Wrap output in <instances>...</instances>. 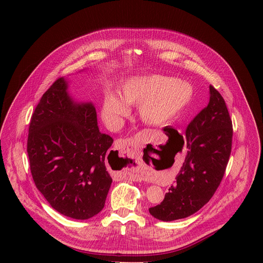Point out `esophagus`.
I'll list each match as a JSON object with an SVG mask.
<instances>
[{
  "instance_id": "34e87169",
  "label": "esophagus",
  "mask_w": 263,
  "mask_h": 263,
  "mask_svg": "<svg viewBox=\"0 0 263 263\" xmlns=\"http://www.w3.org/2000/svg\"><path fill=\"white\" fill-rule=\"evenodd\" d=\"M116 144L119 145L120 148L127 149V151H128V149L132 148L133 141H131V140H121L120 142H116ZM125 179H127L129 181H142V180H144V177L141 174L132 171V172H128L125 175Z\"/></svg>"
}]
</instances>
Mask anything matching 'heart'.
I'll use <instances>...</instances> for the list:
<instances>
[{
  "mask_svg": "<svg viewBox=\"0 0 263 263\" xmlns=\"http://www.w3.org/2000/svg\"><path fill=\"white\" fill-rule=\"evenodd\" d=\"M193 99L192 87L174 78L149 74L128 79L121 87V98L109 92L102 104V118L110 125L129 114L126 105H139L140 119L148 125H162L174 120Z\"/></svg>",
  "mask_w": 263,
  "mask_h": 263,
  "instance_id": "b5f03b06",
  "label": "heart"
}]
</instances>
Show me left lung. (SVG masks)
Here are the masks:
<instances>
[{
    "instance_id": "left-lung-1",
    "label": "left lung",
    "mask_w": 263,
    "mask_h": 263,
    "mask_svg": "<svg viewBox=\"0 0 263 263\" xmlns=\"http://www.w3.org/2000/svg\"><path fill=\"white\" fill-rule=\"evenodd\" d=\"M208 105L186 129L189 148L164 200L148 209L157 219L185 218L209 202L226 171L232 147V121L220 93L209 86ZM184 143V141H183Z\"/></svg>"
}]
</instances>
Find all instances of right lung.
I'll use <instances>...</instances> for the list:
<instances>
[{"instance_id": "right-lung-1", "label": "right lung", "mask_w": 263, "mask_h": 263, "mask_svg": "<svg viewBox=\"0 0 263 263\" xmlns=\"http://www.w3.org/2000/svg\"><path fill=\"white\" fill-rule=\"evenodd\" d=\"M57 79L36 106L27 152L34 183L59 213L87 219L105 205L112 179L105 165L114 139L101 133L91 102H76Z\"/></svg>"}]
</instances>
